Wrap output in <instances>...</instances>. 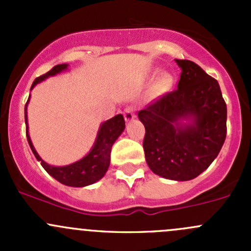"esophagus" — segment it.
<instances>
[{"label":"esophagus","instance_id":"obj_1","mask_svg":"<svg viewBox=\"0 0 251 251\" xmlns=\"http://www.w3.org/2000/svg\"><path fill=\"white\" fill-rule=\"evenodd\" d=\"M124 116H125V120L126 121H131L135 119V108L132 105H128V107L125 108L124 110Z\"/></svg>","mask_w":251,"mask_h":251}]
</instances>
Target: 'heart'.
<instances>
[{"instance_id":"heart-1","label":"heart","mask_w":251,"mask_h":251,"mask_svg":"<svg viewBox=\"0 0 251 251\" xmlns=\"http://www.w3.org/2000/svg\"><path fill=\"white\" fill-rule=\"evenodd\" d=\"M168 86H169L168 78H161V80H159L158 83L155 85V90L158 91V92H163V91H165L166 88H168Z\"/></svg>"}]
</instances>
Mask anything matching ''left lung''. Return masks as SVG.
Returning <instances> with one entry per match:
<instances>
[{"label":"left lung","mask_w":251,"mask_h":251,"mask_svg":"<svg viewBox=\"0 0 251 251\" xmlns=\"http://www.w3.org/2000/svg\"><path fill=\"white\" fill-rule=\"evenodd\" d=\"M178 85L138 111L147 164L175 181L196 178L219 155L227 133V105L219 82L192 60L176 59ZM192 124L180 126L182 118Z\"/></svg>","instance_id":"1"}]
</instances>
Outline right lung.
<instances>
[{
	"label": "right lung",
	"instance_id": "1",
	"mask_svg": "<svg viewBox=\"0 0 251 251\" xmlns=\"http://www.w3.org/2000/svg\"><path fill=\"white\" fill-rule=\"evenodd\" d=\"M68 68V64H58L53 67L50 72L46 74L41 75V76L35 78L32 82L31 88L36 85L40 81L45 80L48 76H53V75L58 74V73L63 72ZM29 102V100H27ZM26 104H25V124H26V138L29 142V146L31 148L32 153H34L35 158L39 161H41V165L44 166L45 170L52 177H54L57 181L60 183L65 184V186L70 187H85L88 184H92L97 182L98 179L102 178L107 173L108 168L110 164V151L111 147H113L114 142L116 138L121 135V132L125 128V119L121 114L114 116L102 124L98 132L97 140H96L95 146H93L92 151L82 158L81 160L76 161L74 164H70L68 166H50L47 163H45L37 151H35L34 146H32L31 140L27 133V120H26Z\"/></svg>",
	"mask_w": 251,
	"mask_h": 251
}]
</instances>
